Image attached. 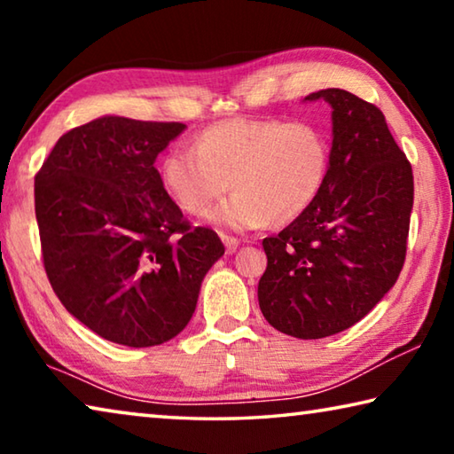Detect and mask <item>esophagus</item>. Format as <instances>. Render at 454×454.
I'll return each mask as SVG.
<instances>
[{
  "label": "esophagus",
  "mask_w": 454,
  "mask_h": 454,
  "mask_svg": "<svg viewBox=\"0 0 454 454\" xmlns=\"http://www.w3.org/2000/svg\"><path fill=\"white\" fill-rule=\"evenodd\" d=\"M222 242H224L228 254H234V252L238 250V246H240V242H238L232 236H222Z\"/></svg>",
  "instance_id": "esophagus-1"
}]
</instances>
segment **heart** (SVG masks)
<instances>
[{"label": "heart", "instance_id": "1", "mask_svg": "<svg viewBox=\"0 0 454 454\" xmlns=\"http://www.w3.org/2000/svg\"><path fill=\"white\" fill-rule=\"evenodd\" d=\"M328 168V137L312 121L236 118L204 129L194 150L172 148L160 178L174 204L192 216H202L236 188L210 222L244 232L268 220L280 226L302 216L325 188Z\"/></svg>", "mask_w": 454, "mask_h": 454}]
</instances>
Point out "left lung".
Returning <instances> with one entry per match:
<instances>
[{
    "label": "left lung",
    "mask_w": 454,
    "mask_h": 454,
    "mask_svg": "<svg viewBox=\"0 0 454 454\" xmlns=\"http://www.w3.org/2000/svg\"><path fill=\"white\" fill-rule=\"evenodd\" d=\"M333 107L325 188L302 216L264 238L258 282L264 318L280 333L314 340L364 318L403 270L414 184L379 107L328 88L304 102Z\"/></svg>",
    "instance_id": "left-lung-1"
}]
</instances>
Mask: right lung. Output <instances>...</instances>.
<instances>
[{
  "label": "right lung",
  "instance_id": "right-lung-1",
  "mask_svg": "<svg viewBox=\"0 0 454 454\" xmlns=\"http://www.w3.org/2000/svg\"><path fill=\"white\" fill-rule=\"evenodd\" d=\"M186 126L102 116L53 145L35 176L45 274L66 310L106 340L158 347L196 310L224 254L210 228H190L156 158Z\"/></svg>",
  "mask_w": 454,
  "mask_h": 454
}]
</instances>
